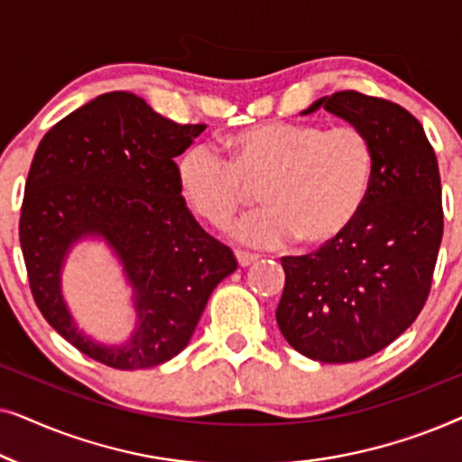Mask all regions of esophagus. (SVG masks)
Listing matches in <instances>:
<instances>
[{
    "mask_svg": "<svg viewBox=\"0 0 462 462\" xmlns=\"http://www.w3.org/2000/svg\"><path fill=\"white\" fill-rule=\"evenodd\" d=\"M236 258H237L239 267H250V264H254L258 261L256 254H248V252H242V250L236 252Z\"/></svg>",
    "mask_w": 462,
    "mask_h": 462,
    "instance_id": "34e87169",
    "label": "esophagus"
}]
</instances>
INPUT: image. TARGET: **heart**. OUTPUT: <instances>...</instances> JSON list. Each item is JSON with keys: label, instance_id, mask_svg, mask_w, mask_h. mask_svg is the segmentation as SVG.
<instances>
[{"label": "heart", "instance_id": "heart-1", "mask_svg": "<svg viewBox=\"0 0 462 462\" xmlns=\"http://www.w3.org/2000/svg\"><path fill=\"white\" fill-rule=\"evenodd\" d=\"M231 160L210 144H193L176 162L187 204L225 229L254 189L267 206L233 229L252 248H328L353 229L368 204L376 172L372 138L357 125L271 122L229 138Z\"/></svg>", "mask_w": 462, "mask_h": 462}]
</instances>
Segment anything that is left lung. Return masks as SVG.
<instances>
[{
    "mask_svg": "<svg viewBox=\"0 0 462 462\" xmlns=\"http://www.w3.org/2000/svg\"><path fill=\"white\" fill-rule=\"evenodd\" d=\"M319 106L372 138L374 185L343 239L282 258L286 286L275 318L305 357L349 364L393 343L425 307L444 236L441 180L425 130L403 106L343 90L302 113Z\"/></svg>",
    "mask_w": 462,
    "mask_h": 462,
    "instance_id": "left-lung-1",
    "label": "left lung"
}]
</instances>
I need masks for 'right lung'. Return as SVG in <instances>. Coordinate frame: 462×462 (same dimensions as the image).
Here are the masks:
<instances>
[{
    "mask_svg": "<svg viewBox=\"0 0 462 462\" xmlns=\"http://www.w3.org/2000/svg\"><path fill=\"white\" fill-rule=\"evenodd\" d=\"M204 130L160 116L132 92H106L52 125L35 151L18 225L31 294L48 324L100 364L143 370L179 356L212 290L237 269L176 180L174 157ZM86 235L112 245L135 290L139 324L124 347L88 339L61 299V263Z\"/></svg>",
    "mask_w": 462,
    "mask_h": 462,
    "instance_id": "right-lung-1",
    "label": "right lung"
}]
</instances>
